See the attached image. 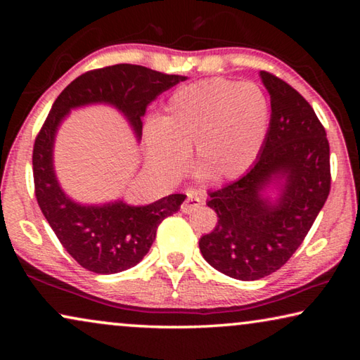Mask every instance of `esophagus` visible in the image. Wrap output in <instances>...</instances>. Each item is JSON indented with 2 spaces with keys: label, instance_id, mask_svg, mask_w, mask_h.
Here are the masks:
<instances>
[{
  "label": "esophagus",
  "instance_id": "esophagus-1",
  "mask_svg": "<svg viewBox=\"0 0 360 360\" xmlns=\"http://www.w3.org/2000/svg\"><path fill=\"white\" fill-rule=\"evenodd\" d=\"M202 203H203L202 195H200L197 191H193V188H191V191H187V198L184 200V203L181 205V211L188 214V212L197 210Z\"/></svg>",
  "mask_w": 360,
  "mask_h": 360
}]
</instances>
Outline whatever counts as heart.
Instances as JSON below:
<instances>
[{
	"instance_id": "1",
	"label": "heart",
	"mask_w": 360,
	"mask_h": 360,
	"mask_svg": "<svg viewBox=\"0 0 360 360\" xmlns=\"http://www.w3.org/2000/svg\"><path fill=\"white\" fill-rule=\"evenodd\" d=\"M268 127L270 100L264 89L212 77L176 90L162 122L146 129V143L152 163L172 172L195 148L193 173L205 182H222L254 165Z\"/></svg>"
}]
</instances>
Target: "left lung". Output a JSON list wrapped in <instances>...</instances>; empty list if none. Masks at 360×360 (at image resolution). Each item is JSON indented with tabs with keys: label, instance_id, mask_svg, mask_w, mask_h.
Returning a JSON list of instances; mask_svg holds the SVG:
<instances>
[{
	"label": "left lung",
	"instance_id": "1",
	"mask_svg": "<svg viewBox=\"0 0 360 360\" xmlns=\"http://www.w3.org/2000/svg\"><path fill=\"white\" fill-rule=\"evenodd\" d=\"M270 94L265 143L238 181L210 192L217 225L200 251L217 271L255 281L281 268L302 245L330 192V148L311 105L283 79L260 71ZM280 182L276 202L263 195Z\"/></svg>",
	"mask_w": 360,
	"mask_h": 360
}]
</instances>
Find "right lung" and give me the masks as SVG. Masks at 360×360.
<instances>
[{
    "mask_svg": "<svg viewBox=\"0 0 360 360\" xmlns=\"http://www.w3.org/2000/svg\"><path fill=\"white\" fill-rule=\"evenodd\" d=\"M181 81L186 77L129 63L87 71L57 96L41 127L33 146L36 200L66 252L85 270L112 275L139 264L155 240L158 225L181 208L186 195L173 193L146 206H130L122 200L101 206L72 202L53 172L58 125L72 108L108 103L125 115L139 139L146 108Z\"/></svg>",
    "mask_w": 360,
    "mask_h": 360,
    "instance_id": "add662e5",
    "label": "right lung"
}]
</instances>
